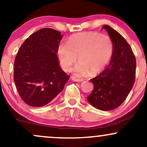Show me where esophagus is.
<instances>
[{"label": "esophagus", "instance_id": "34e87169", "mask_svg": "<svg viewBox=\"0 0 147 147\" xmlns=\"http://www.w3.org/2000/svg\"><path fill=\"white\" fill-rule=\"evenodd\" d=\"M71 79L72 81H74V82H83V81H84V79L77 78V77H74V76H72Z\"/></svg>", "mask_w": 147, "mask_h": 147}]
</instances>
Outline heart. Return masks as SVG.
<instances>
[{
    "label": "heart",
    "mask_w": 147,
    "mask_h": 147,
    "mask_svg": "<svg viewBox=\"0 0 147 147\" xmlns=\"http://www.w3.org/2000/svg\"><path fill=\"white\" fill-rule=\"evenodd\" d=\"M113 45L110 37L98 32H82L72 35L68 43H60L57 56L61 66L65 71L78 59L74 71L79 75L91 72L97 75L104 70L112 57Z\"/></svg>",
    "instance_id": "1"
}]
</instances>
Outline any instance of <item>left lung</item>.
<instances>
[{
    "label": "left lung",
    "mask_w": 147,
    "mask_h": 147,
    "mask_svg": "<svg viewBox=\"0 0 147 147\" xmlns=\"http://www.w3.org/2000/svg\"><path fill=\"white\" fill-rule=\"evenodd\" d=\"M113 45L109 67L90 81L94 88L87 99L101 111H111L124 102L135 82L136 61L132 49L125 38L109 25H104Z\"/></svg>",
    "instance_id": "1"
}]
</instances>
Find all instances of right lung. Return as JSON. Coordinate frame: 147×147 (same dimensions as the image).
Listing matches in <instances>:
<instances>
[{"instance_id":"add662e5","label":"right lung","mask_w":147,"mask_h":147,"mask_svg":"<svg viewBox=\"0 0 147 147\" xmlns=\"http://www.w3.org/2000/svg\"><path fill=\"white\" fill-rule=\"evenodd\" d=\"M60 32L43 28L30 35L14 61V80L20 97L28 105L41 107L63 90L70 76L59 66L57 48Z\"/></svg>"}]
</instances>
